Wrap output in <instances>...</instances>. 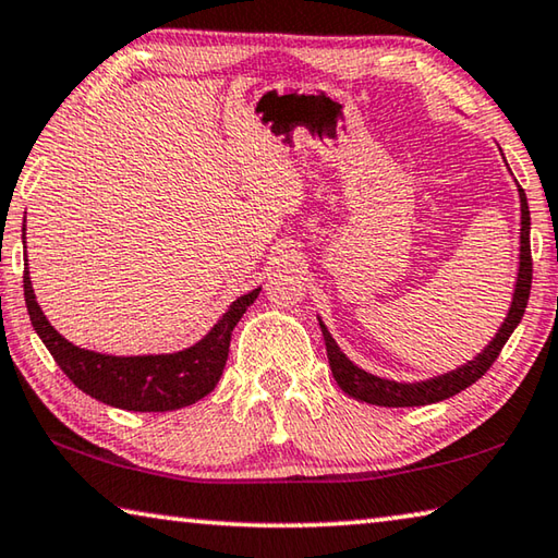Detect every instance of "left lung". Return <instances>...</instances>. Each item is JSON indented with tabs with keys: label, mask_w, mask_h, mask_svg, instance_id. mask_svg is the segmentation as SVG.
Segmentation results:
<instances>
[{
	"label": "left lung",
	"mask_w": 558,
	"mask_h": 558,
	"mask_svg": "<svg viewBox=\"0 0 558 558\" xmlns=\"http://www.w3.org/2000/svg\"><path fill=\"white\" fill-rule=\"evenodd\" d=\"M519 209H522V229H519V272L514 282V295H512V305H509L505 323L497 329L493 342H489L475 359H470L468 364L458 366V369L433 376V379H426V381L401 384V381L381 379V376H374L369 372L359 369L352 359L337 347L332 335L327 332L323 319L317 317L319 329H323V337H325L329 366H332V376L339 384V389L356 401L389 405V409H403V405H428L436 401H446L450 396L465 391L468 386H472L480 379V376H485L489 366L495 364L499 352H502L509 335H512L517 325L522 323L526 302H529V290H532V248H529V226H532V219H529V204L522 186H519Z\"/></svg>",
	"instance_id": "8db88e82"
}]
</instances>
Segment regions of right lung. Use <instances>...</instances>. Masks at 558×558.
I'll return each mask as SVG.
<instances>
[{"instance_id":"add662e5","label":"right lung","mask_w":558,"mask_h":558,"mask_svg":"<svg viewBox=\"0 0 558 558\" xmlns=\"http://www.w3.org/2000/svg\"><path fill=\"white\" fill-rule=\"evenodd\" d=\"M258 292L260 288L231 302V307L211 327V332L182 352L112 356L75 347L56 332L41 313L39 302H36L29 268L24 270V300L32 325L56 359V364L61 366V372L93 399L116 405V409L140 413L184 409V405H192L214 391L223 374L226 359H229L233 327L239 325L245 310L253 305Z\"/></svg>"}]
</instances>
